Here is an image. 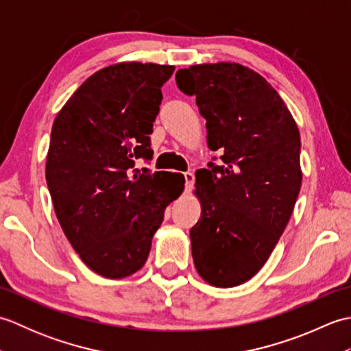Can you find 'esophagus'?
<instances>
[{"label":"esophagus","instance_id":"1","mask_svg":"<svg viewBox=\"0 0 351 351\" xmlns=\"http://www.w3.org/2000/svg\"><path fill=\"white\" fill-rule=\"evenodd\" d=\"M184 180H185V190L190 191L195 185V175L191 171H184Z\"/></svg>","mask_w":351,"mask_h":351}]
</instances>
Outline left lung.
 <instances>
[{
	"label": "left lung",
	"instance_id": "obj_1",
	"mask_svg": "<svg viewBox=\"0 0 351 351\" xmlns=\"http://www.w3.org/2000/svg\"><path fill=\"white\" fill-rule=\"evenodd\" d=\"M176 84L205 117L208 146L221 152L196 173L202 214L190 229L199 274L214 287L241 285L278 244L302 187L299 128L278 92L237 63L197 64Z\"/></svg>",
	"mask_w": 351,
	"mask_h": 351
}]
</instances>
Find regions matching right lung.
I'll use <instances>...</instances> for the list:
<instances>
[{"label":"right lung","instance_id":"1","mask_svg":"<svg viewBox=\"0 0 351 351\" xmlns=\"http://www.w3.org/2000/svg\"><path fill=\"white\" fill-rule=\"evenodd\" d=\"M173 66L121 63L87 78L57 114L47 184L63 232L104 278L140 270L184 176L134 169L152 160L151 134Z\"/></svg>","mask_w":351,"mask_h":351}]
</instances>
